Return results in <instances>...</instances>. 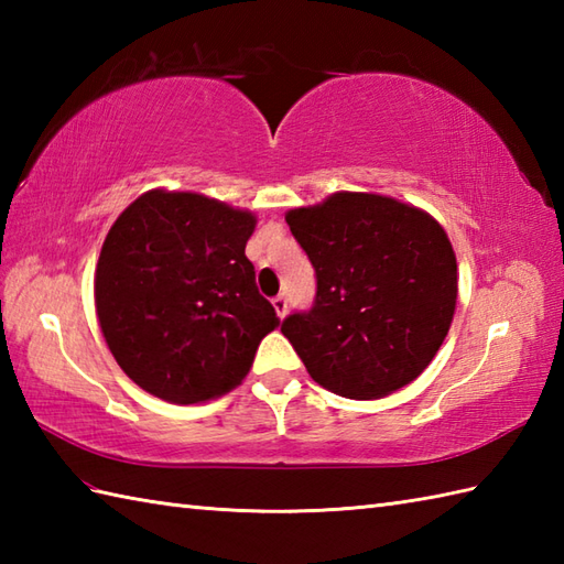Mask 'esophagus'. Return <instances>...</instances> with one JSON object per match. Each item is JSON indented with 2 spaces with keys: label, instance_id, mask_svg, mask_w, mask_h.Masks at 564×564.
<instances>
[{
  "label": "esophagus",
  "instance_id": "obj_1",
  "mask_svg": "<svg viewBox=\"0 0 564 564\" xmlns=\"http://www.w3.org/2000/svg\"><path fill=\"white\" fill-rule=\"evenodd\" d=\"M271 303H273L275 315H279V317H285V313H289V297H285V295L281 293V295H275Z\"/></svg>",
  "mask_w": 564,
  "mask_h": 564
}]
</instances>
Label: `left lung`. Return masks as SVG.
I'll list each match as a JSON object with an SVG mask.
<instances>
[{
  "mask_svg": "<svg viewBox=\"0 0 564 564\" xmlns=\"http://www.w3.org/2000/svg\"><path fill=\"white\" fill-rule=\"evenodd\" d=\"M285 223L317 279L310 310L281 325L307 373L351 400L410 386L446 339L458 297L443 227L406 203L349 191Z\"/></svg>",
  "mask_w": 564,
  "mask_h": 564,
  "instance_id": "8db88e82",
  "label": "left lung"
}]
</instances>
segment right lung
<instances>
[{"label":"right lung","mask_w":564,"mask_h":564,"mask_svg":"<svg viewBox=\"0 0 564 564\" xmlns=\"http://www.w3.org/2000/svg\"><path fill=\"white\" fill-rule=\"evenodd\" d=\"M254 215L200 194L148 191L104 239L94 301L123 373L154 398L196 404L245 380L279 327L245 254Z\"/></svg>","instance_id":"1"}]
</instances>
